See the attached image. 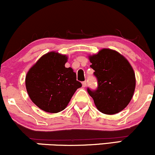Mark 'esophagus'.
I'll return each instance as SVG.
<instances>
[{
  "instance_id": "34e87169",
  "label": "esophagus",
  "mask_w": 155,
  "mask_h": 155,
  "mask_svg": "<svg viewBox=\"0 0 155 155\" xmlns=\"http://www.w3.org/2000/svg\"><path fill=\"white\" fill-rule=\"evenodd\" d=\"M82 86H83V87H85L87 86V82H86V81H83V82H82Z\"/></svg>"
}]
</instances>
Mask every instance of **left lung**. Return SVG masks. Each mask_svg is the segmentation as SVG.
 <instances>
[{
    "label": "left lung",
    "mask_w": 155,
    "mask_h": 155,
    "mask_svg": "<svg viewBox=\"0 0 155 155\" xmlns=\"http://www.w3.org/2000/svg\"><path fill=\"white\" fill-rule=\"evenodd\" d=\"M97 80V88L87 92L95 106L106 114H115L124 109L132 99L136 76L127 60L117 51L103 49L89 56Z\"/></svg>",
    "instance_id": "obj_1"
}]
</instances>
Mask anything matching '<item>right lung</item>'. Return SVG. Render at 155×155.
Segmentation results:
<instances>
[{
  "mask_svg": "<svg viewBox=\"0 0 155 155\" xmlns=\"http://www.w3.org/2000/svg\"><path fill=\"white\" fill-rule=\"evenodd\" d=\"M66 55L50 51L45 54L27 73L25 86L30 98L39 108L58 113L66 108L81 84L76 81L71 68H65Z\"/></svg>",
  "mask_w": 155,
  "mask_h": 155,
  "instance_id": "1",
  "label": "right lung"
}]
</instances>
